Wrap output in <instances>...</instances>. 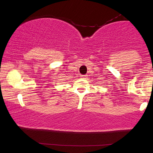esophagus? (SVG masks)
<instances>
[{
    "instance_id": "esophagus-1",
    "label": "esophagus",
    "mask_w": 153,
    "mask_h": 153,
    "mask_svg": "<svg viewBox=\"0 0 153 153\" xmlns=\"http://www.w3.org/2000/svg\"><path fill=\"white\" fill-rule=\"evenodd\" d=\"M81 77L82 79H86L87 78V75H81Z\"/></svg>"
}]
</instances>
